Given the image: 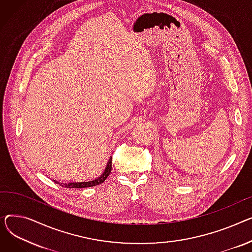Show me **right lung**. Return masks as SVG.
I'll return each mask as SVG.
<instances>
[{"instance_id":"obj_1","label":"right lung","mask_w":252,"mask_h":252,"mask_svg":"<svg viewBox=\"0 0 252 252\" xmlns=\"http://www.w3.org/2000/svg\"><path fill=\"white\" fill-rule=\"evenodd\" d=\"M112 171V158H110L109 159V162L108 165L105 169V171H103V173L98 177V178H96L95 180H93V181H90V182H73V183H60L58 182L56 180L55 183L57 184H60L62 187H66V188H85V187H93V186H95V185H98V184H101L103 181H105L110 173Z\"/></svg>"}]
</instances>
